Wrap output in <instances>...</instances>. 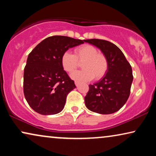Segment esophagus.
Segmentation results:
<instances>
[{"label":"esophagus","mask_w":156,"mask_h":156,"mask_svg":"<svg viewBox=\"0 0 156 156\" xmlns=\"http://www.w3.org/2000/svg\"><path fill=\"white\" fill-rule=\"evenodd\" d=\"M74 83H75V85L76 87H78L79 86V84H80V82H79V81H75V82H74Z\"/></svg>","instance_id":"obj_1"}]
</instances>
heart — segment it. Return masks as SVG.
I'll list each match as a JSON object with an SVG mask.
<instances>
[{"mask_svg":"<svg viewBox=\"0 0 156 156\" xmlns=\"http://www.w3.org/2000/svg\"><path fill=\"white\" fill-rule=\"evenodd\" d=\"M82 70L74 72L72 77L76 80L89 81L104 77L108 69V61L104 53L94 46L84 44L74 50V54L66 51L61 57V63L66 72L72 73L82 62Z\"/></svg>","mask_w":156,"mask_h":156,"instance_id":"b5f03b06","label":"heart"}]
</instances>
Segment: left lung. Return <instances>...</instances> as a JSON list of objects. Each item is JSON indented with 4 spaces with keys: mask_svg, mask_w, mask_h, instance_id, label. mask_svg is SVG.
<instances>
[{
    "mask_svg": "<svg viewBox=\"0 0 156 156\" xmlns=\"http://www.w3.org/2000/svg\"><path fill=\"white\" fill-rule=\"evenodd\" d=\"M85 42L99 48L108 61L104 77L89 85L85 105L98 114H113L120 109L129 97L133 79L131 66L120 49L112 42L99 39L85 40Z\"/></svg>",
    "mask_w": 156,
    "mask_h": 156,
    "instance_id": "1",
    "label": "left lung"
}]
</instances>
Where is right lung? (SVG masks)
I'll return each mask as SVG.
<instances>
[{"label":"right lung","mask_w":156,"mask_h":156,"mask_svg":"<svg viewBox=\"0 0 156 156\" xmlns=\"http://www.w3.org/2000/svg\"><path fill=\"white\" fill-rule=\"evenodd\" d=\"M85 40L67 36L47 37L28 55L23 76V92L30 106L38 114L52 115L63 109L68 94L76 88L61 63L68 49Z\"/></svg>","instance_id":"1"}]
</instances>
